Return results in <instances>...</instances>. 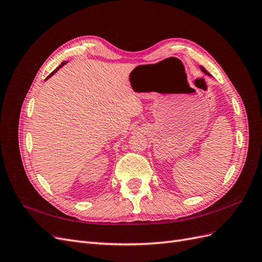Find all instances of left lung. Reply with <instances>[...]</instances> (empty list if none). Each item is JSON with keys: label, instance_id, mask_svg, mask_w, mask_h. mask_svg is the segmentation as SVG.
Wrapping results in <instances>:
<instances>
[{"label": "left lung", "instance_id": "8db88e82", "mask_svg": "<svg viewBox=\"0 0 262 262\" xmlns=\"http://www.w3.org/2000/svg\"><path fill=\"white\" fill-rule=\"evenodd\" d=\"M201 70L203 71V72H204L205 74H208V75H210V73H209V72H208V71H207V70H205V69H204L203 67H201Z\"/></svg>", "mask_w": 262, "mask_h": 262}]
</instances>
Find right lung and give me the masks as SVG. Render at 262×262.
Returning <instances> with one entry per match:
<instances>
[{"instance_id":"1","label":"right lung","mask_w":262,"mask_h":262,"mask_svg":"<svg viewBox=\"0 0 262 262\" xmlns=\"http://www.w3.org/2000/svg\"><path fill=\"white\" fill-rule=\"evenodd\" d=\"M64 64H66V62H62V63H61V64H60V66H59V67H58L57 69H55V70L53 71V72H51V73H50V74H49L48 76H47V78H46V80H48V78H49L50 76H52V75H53V74H54L55 72H57V71H58V70H59V69H60L61 67H63V66H64Z\"/></svg>"}]
</instances>
